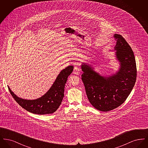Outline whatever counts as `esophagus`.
Wrapping results in <instances>:
<instances>
[{
	"instance_id": "1",
	"label": "esophagus",
	"mask_w": 148,
	"mask_h": 148,
	"mask_svg": "<svg viewBox=\"0 0 148 148\" xmlns=\"http://www.w3.org/2000/svg\"><path fill=\"white\" fill-rule=\"evenodd\" d=\"M73 73H74V74H75L76 75H79L80 73V69L79 68H77V66H75V67H74Z\"/></svg>"
}]
</instances>
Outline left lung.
Here are the masks:
<instances>
[{"label": "left lung", "mask_w": 148, "mask_h": 148, "mask_svg": "<svg viewBox=\"0 0 148 148\" xmlns=\"http://www.w3.org/2000/svg\"><path fill=\"white\" fill-rule=\"evenodd\" d=\"M119 69L111 75L104 76L94 71L92 65L82 63V79L90 104L97 110L108 112L121 106L132 92L136 79L134 53L125 39L119 34L113 36Z\"/></svg>", "instance_id": "obj_1"}]
</instances>
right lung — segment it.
<instances>
[{
	"label": "right lung",
	"instance_id": "right-lung-1",
	"mask_svg": "<svg viewBox=\"0 0 148 148\" xmlns=\"http://www.w3.org/2000/svg\"><path fill=\"white\" fill-rule=\"evenodd\" d=\"M73 66H68L60 72L49 90L42 97L34 100L19 98L8 86L15 100L23 108L30 113L44 115L54 113L60 106L63 99L65 85L69 75L73 71Z\"/></svg>",
	"mask_w": 148,
	"mask_h": 148
}]
</instances>
